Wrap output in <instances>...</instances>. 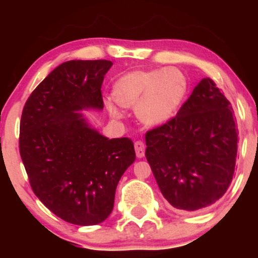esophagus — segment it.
Segmentation results:
<instances>
[{
  "label": "esophagus",
  "mask_w": 258,
  "mask_h": 258,
  "mask_svg": "<svg viewBox=\"0 0 258 258\" xmlns=\"http://www.w3.org/2000/svg\"><path fill=\"white\" fill-rule=\"evenodd\" d=\"M135 149H136V155L137 158H143L144 154H146V144L143 143L142 141H137L135 143Z\"/></svg>",
  "instance_id": "1"
}]
</instances>
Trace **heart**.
I'll use <instances>...</instances> for the list:
<instances>
[{
	"instance_id": "b5f03b06",
	"label": "heart",
	"mask_w": 258,
	"mask_h": 258,
	"mask_svg": "<svg viewBox=\"0 0 258 258\" xmlns=\"http://www.w3.org/2000/svg\"><path fill=\"white\" fill-rule=\"evenodd\" d=\"M188 81L177 68L135 70L121 76L112 87L114 99L105 106L114 119H122L123 108L136 106L138 119L148 126L165 123L178 110L184 99Z\"/></svg>"
}]
</instances>
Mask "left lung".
I'll list each match as a JSON object with an SVG mask.
<instances>
[{"instance_id":"left-lung-1","label":"left lung","mask_w":258,"mask_h":258,"mask_svg":"<svg viewBox=\"0 0 258 258\" xmlns=\"http://www.w3.org/2000/svg\"><path fill=\"white\" fill-rule=\"evenodd\" d=\"M232 105L203 79L177 115L146 133V158L177 211H197L223 197L235 172L238 128Z\"/></svg>"}]
</instances>
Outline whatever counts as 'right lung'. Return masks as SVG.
<instances>
[{"label":"right lung","mask_w":258,"mask_h":258,"mask_svg":"<svg viewBox=\"0 0 258 258\" xmlns=\"http://www.w3.org/2000/svg\"><path fill=\"white\" fill-rule=\"evenodd\" d=\"M110 60H69L35 88L20 120L19 152L35 195L61 220L93 226L108 218L117 183L136 160L131 139H109L82 109H103Z\"/></svg>","instance_id":"right-lung-1"}]
</instances>
